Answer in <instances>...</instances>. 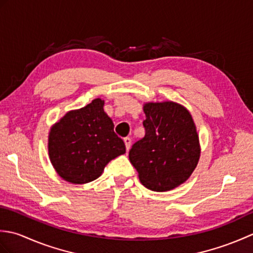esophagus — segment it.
Segmentation results:
<instances>
[{"mask_svg": "<svg viewBox=\"0 0 253 253\" xmlns=\"http://www.w3.org/2000/svg\"><path fill=\"white\" fill-rule=\"evenodd\" d=\"M124 142H125V146H126V150L128 151V150L130 149V146H131V139L130 138H124Z\"/></svg>", "mask_w": 253, "mask_h": 253, "instance_id": "34e87169", "label": "esophagus"}]
</instances>
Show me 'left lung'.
Returning <instances> with one entry per match:
<instances>
[{"mask_svg": "<svg viewBox=\"0 0 253 253\" xmlns=\"http://www.w3.org/2000/svg\"><path fill=\"white\" fill-rule=\"evenodd\" d=\"M146 135L132 144L129 160L141 184L168 191L189 178L200 158L199 136L189 111L175 102L143 105Z\"/></svg>", "mask_w": 253, "mask_h": 253, "instance_id": "1", "label": "left lung"}]
</instances>
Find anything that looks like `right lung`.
Instances as JSON below:
<instances>
[{"mask_svg": "<svg viewBox=\"0 0 253 253\" xmlns=\"http://www.w3.org/2000/svg\"><path fill=\"white\" fill-rule=\"evenodd\" d=\"M103 105V100L94 99L82 109L69 111L52 126L49 157L64 180L87 184L101 176L111 160L126 152Z\"/></svg>", "mask_w": 253, "mask_h": 253, "instance_id": "add662e5", "label": "right lung"}]
</instances>
